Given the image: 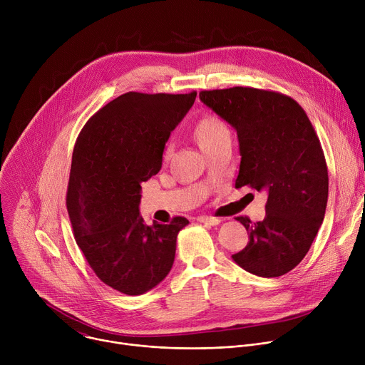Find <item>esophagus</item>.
<instances>
[{"instance_id": "34e87169", "label": "esophagus", "mask_w": 365, "mask_h": 365, "mask_svg": "<svg viewBox=\"0 0 365 365\" xmlns=\"http://www.w3.org/2000/svg\"><path fill=\"white\" fill-rule=\"evenodd\" d=\"M197 221L205 224V225H218L221 222L220 218H215V217H207V215H203V217H197Z\"/></svg>"}]
</instances>
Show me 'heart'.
Instances as JSON below:
<instances>
[{"mask_svg":"<svg viewBox=\"0 0 365 365\" xmlns=\"http://www.w3.org/2000/svg\"><path fill=\"white\" fill-rule=\"evenodd\" d=\"M227 134H230L227 125L220 118L212 117V115L203 117L195 127V135L202 148ZM169 151H170V147L168 148L166 153H169Z\"/></svg>","mask_w":365,"mask_h":365,"instance_id":"heart-1","label":"heart"}]
</instances>
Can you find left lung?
Here are the masks:
<instances>
[{
    "label": "left lung",
    "instance_id": "1",
    "mask_svg": "<svg viewBox=\"0 0 365 365\" xmlns=\"http://www.w3.org/2000/svg\"><path fill=\"white\" fill-rule=\"evenodd\" d=\"M199 98L237 131L235 187L267 192L263 221L235 218L250 241L232 259L259 277L283 276L302 262L325 217L328 168L321 141L303 108L283 93L234 86L202 91Z\"/></svg>",
    "mask_w": 365,
    "mask_h": 365
}]
</instances>
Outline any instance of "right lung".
<instances>
[{
    "instance_id": "right-lung-1",
    "label": "right lung",
    "mask_w": 365,
    "mask_h": 365,
    "mask_svg": "<svg viewBox=\"0 0 365 365\" xmlns=\"http://www.w3.org/2000/svg\"><path fill=\"white\" fill-rule=\"evenodd\" d=\"M196 92H127L82 128L72 154L66 206L76 244L99 280L138 296L170 272L176 240L189 221L145 225L141 183L162 169L170 133L192 108Z\"/></svg>"
}]
</instances>
